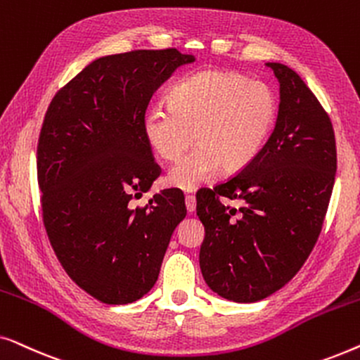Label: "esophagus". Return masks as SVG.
Returning a JSON list of instances; mask_svg holds the SVG:
<instances>
[{"label":"esophagus","mask_w":360,"mask_h":360,"mask_svg":"<svg viewBox=\"0 0 360 360\" xmlns=\"http://www.w3.org/2000/svg\"><path fill=\"white\" fill-rule=\"evenodd\" d=\"M185 205H186V210H188V213H193L196 210V198L193 195H185Z\"/></svg>","instance_id":"esophagus-1"}]
</instances>
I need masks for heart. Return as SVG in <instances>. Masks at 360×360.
Here are the masks:
<instances>
[{
    "mask_svg": "<svg viewBox=\"0 0 360 360\" xmlns=\"http://www.w3.org/2000/svg\"><path fill=\"white\" fill-rule=\"evenodd\" d=\"M278 96L267 82L226 70H200L170 90L169 106L146 112L142 131L152 152L165 162L180 160L167 184L191 191L216 170L238 172L254 162L272 134Z\"/></svg>",
    "mask_w": 360,
    "mask_h": 360,
    "instance_id": "obj_1",
    "label": "heart"
}]
</instances>
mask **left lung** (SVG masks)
I'll return each mask as SVG.
<instances>
[{
  "mask_svg": "<svg viewBox=\"0 0 360 360\" xmlns=\"http://www.w3.org/2000/svg\"><path fill=\"white\" fill-rule=\"evenodd\" d=\"M280 82L277 124L248 167L196 193L205 226L200 267L226 300L252 303L288 283L319 238L338 154L331 117L300 75L269 62ZM240 199V209L220 203Z\"/></svg>",
  "mask_w": 360,
  "mask_h": 360,
  "instance_id": "8db88e82",
  "label": "left lung"
}]
</instances>
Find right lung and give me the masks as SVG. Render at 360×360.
Instances as JSON below:
<instances>
[{"label":"right lung","mask_w":360,"mask_h":360,"mask_svg":"<svg viewBox=\"0 0 360 360\" xmlns=\"http://www.w3.org/2000/svg\"><path fill=\"white\" fill-rule=\"evenodd\" d=\"M176 49L131 51L93 60L52 98L37 142L42 221L73 282L106 304L144 297L185 218L170 188L134 208L160 167L142 122L157 88L193 62Z\"/></svg>","instance_id":"obj_1"}]
</instances>
